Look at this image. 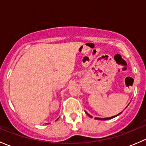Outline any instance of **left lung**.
Wrapping results in <instances>:
<instances>
[{
	"label": "left lung",
	"mask_w": 146,
	"mask_h": 146,
	"mask_svg": "<svg viewBox=\"0 0 146 146\" xmlns=\"http://www.w3.org/2000/svg\"><path fill=\"white\" fill-rule=\"evenodd\" d=\"M121 112H120V113H119V114H117V115H116V116H113V117H109V118H98V117H95V119H98V120H107V119H112V118H114V117H117V116H118V115H119V114H121ZM86 114H88V116H89V117H91V118H92V116H90V114H88V113H87L86 112Z\"/></svg>",
	"instance_id": "1"
}]
</instances>
